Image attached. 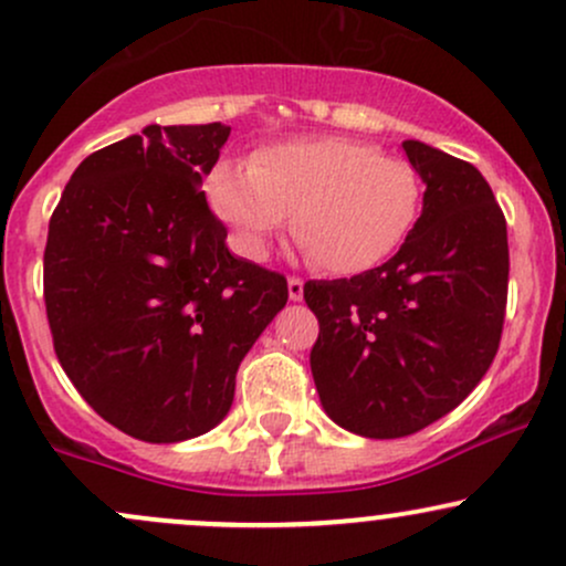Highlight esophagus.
I'll return each mask as SVG.
<instances>
[{"instance_id":"34e87169","label":"esophagus","mask_w":566,"mask_h":566,"mask_svg":"<svg viewBox=\"0 0 566 566\" xmlns=\"http://www.w3.org/2000/svg\"><path fill=\"white\" fill-rule=\"evenodd\" d=\"M287 292H290V301H303V279L290 276L287 279Z\"/></svg>"}]
</instances>
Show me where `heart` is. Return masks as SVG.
<instances>
[{
  "label": "heart",
  "mask_w": 566,
  "mask_h": 566,
  "mask_svg": "<svg viewBox=\"0 0 566 566\" xmlns=\"http://www.w3.org/2000/svg\"><path fill=\"white\" fill-rule=\"evenodd\" d=\"M207 199L239 250L261 258L287 223L316 269L350 276L391 258L412 233L423 186L412 165L350 138H303L261 148L252 161H218Z\"/></svg>",
  "instance_id": "b5f03b06"
}]
</instances>
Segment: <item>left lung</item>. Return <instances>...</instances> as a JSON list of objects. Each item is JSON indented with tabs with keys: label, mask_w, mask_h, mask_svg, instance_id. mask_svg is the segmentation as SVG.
<instances>
[{
	"label": "left lung",
	"mask_w": 566,
	"mask_h": 566,
	"mask_svg": "<svg viewBox=\"0 0 566 566\" xmlns=\"http://www.w3.org/2000/svg\"><path fill=\"white\" fill-rule=\"evenodd\" d=\"M401 146L426 184L407 242L378 269L303 287L324 412L367 439L452 412L495 359L509 301V231L484 175L420 140Z\"/></svg>",
	"instance_id": "1"
}]
</instances>
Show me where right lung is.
<instances>
[{
  "label": "right lung",
  "instance_id": "add662e5",
  "mask_svg": "<svg viewBox=\"0 0 566 566\" xmlns=\"http://www.w3.org/2000/svg\"><path fill=\"white\" fill-rule=\"evenodd\" d=\"M229 133L148 125L90 154L50 218L57 361L103 420L151 444L229 415L244 354L287 303V279L231 255L199 188Z\"/></svg>",
  "mask_w": 566,
  "mask_h": 566
}]
</instances>
